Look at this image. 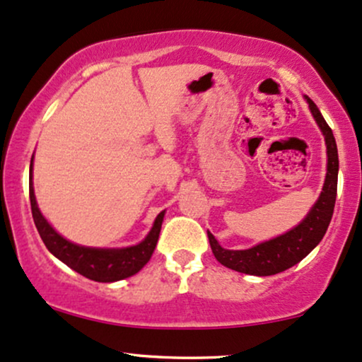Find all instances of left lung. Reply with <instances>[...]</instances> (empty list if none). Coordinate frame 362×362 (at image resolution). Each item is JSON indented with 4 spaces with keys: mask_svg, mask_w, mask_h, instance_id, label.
<instances>
[{
    "mask_svg": "<svg viewBox=\"0 0 362 362\" xmlns=\"http://www.w3.org/2000/svg\"><path fill=\"white\" fill-rule=\"evenodd\" d=\"M305 99L309 102L310 112L314 115L320 131H322L325 146H327V174H325L322 193H320L319 199L312 206L309 215L298 223L296 228L276 236L274 240H269V242L255 245V247L248 250L223 248L216 242L215 236L208 231L213 255H215L221 265L228 267L231 270L258 276L280 274V272L290 269V267L300 262L302 258L309 255L312 250L317 247L320 240L324 238L325 231H327L337 196V146L336 139H334L332 129L327 126L317 105L309 97H305Z\"/></svg>",
    "mask_w": 362,
    "mask_h": 362,
    "instance_id": "8db88e82",
    "label": "left lung"
}]
</instances>
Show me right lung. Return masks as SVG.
<instances>
[{
	"label": "right lung",
	"mask_w": 362,
	"mask_h": 362,
	"mask_svg": "<svg viewBox=\"0 0 362 362\" xmlns=\"http://www.w3.org/2000/svg\"><path fill=\"white\" fill-rule=\"evenodd\" d=\"M33 160V159H31ZM30 203L31 215H33L35 226H37L40 236H42L45 247L53 253L58 260H62L70 269L78 272L80 275L95 282H117V280L127 279L137 274L142 267L149 262L154 253L156 243H158L160 225L164 220V211H160L156 218L149 235L141 243L127 248H90L80 247L64 236L58 235L52 225L45 220L40 213L37 198H35L33 182H31V166H30Z\"/></svg>",
	"instance_id": "1"
}]
</instances>
